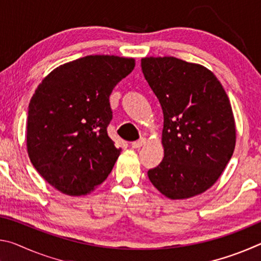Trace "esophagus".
Returning <instances> with one entry per match:
<instances>
[{
    "label": "esophagus",
    "mask_w": 261,
    "mask_h": 261,
    "mask_svg": "<svg viewBox=\"0 0 261 261\" xmlns=\"http://www.w3.org/2000/svg\"><path fill=\"white\" fill-rule=\"evenodd\" d=\"M145 144H146V139H145V138H140V139H138V140L134 141V143H131V146H132V148H140V147L143 146V145H145Z\"/></svg>",
    "instance_id": "1"
}]
</instances>
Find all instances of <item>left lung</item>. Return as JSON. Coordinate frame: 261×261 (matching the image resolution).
<instances>
[{
  "label": "left lung",
  "mask_w": 261,
  "mask_h": 261,
  "mask_svg": "<svg viewBox=\"0 0 261 261\" xmlns=\"http://www.w3.org/2000/svg\"><path fill=\"white\" fill-rule=\"evenodd\" d=\"M141 70L163 113L165 156L147 171L159 191L187 199L210 189L235 149L230 101L214 73L176 57H145Z\"/></svg>",
  "instance_id": "left-lung-1"
}]
</instances>
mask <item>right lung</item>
<instances>
[{"label":"right lung","instance_id":"add662e5","mask_svg":"<svg viewBox=\"0 0 261 261\" xmlns=\"http://www.w3.org/2000/svg\"><path fill=\"white\" fill-rule=\"evenodd\" d=\"M135 60L90 55L48 74L29 105L28 153L51 187L69 196L91 192L108 177L121 154L109 138V95Z\"/></svg>","mask_w":261,"mask_h":261}]
</instances>
